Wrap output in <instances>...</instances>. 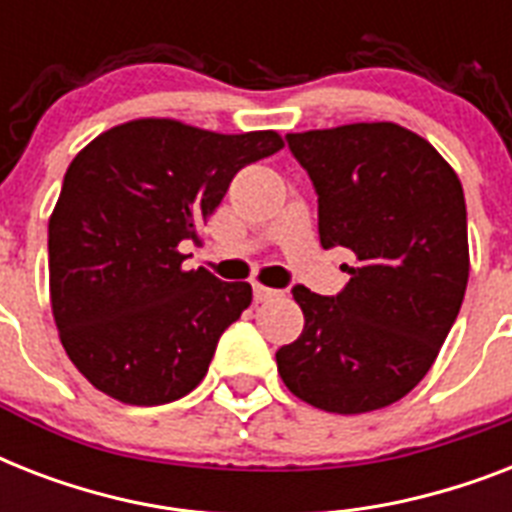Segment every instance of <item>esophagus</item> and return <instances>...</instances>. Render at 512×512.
<instances>
[{
	"mask_svg": "<svg viewBox=\"0 0 512 512\" xmlns=\"http://www.w3.org/2000/svg\"><path fill=\"white\" fill-rule=\"evenodd\" d=\"M252 295H255V303H268V300H273V297H279V289L255 284V287H252Z\"/></svg>",
	"mask_w": 512,
	"mask_h": 512,
	"instance_id": "34e87169",
	"label": "esophagus"
}]
</instances>
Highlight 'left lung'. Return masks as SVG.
Masks as SVG:
<instances>
[{"label": "left lung", "instance_id": "left-lung-1", "mask_svg": "<svg viewBox=\"0 0 512 512\" xmlns=\"http://www.w3.org/2000/svg\"><path fill=\"white\" fill-rule=\"evenodd\" d=\"M319 193L321 247L356 265L340 295L295 287L303 335L276 350L284 385L335 414L396 404L428 374L460 313L470 273L457 172L393 122L289 132Z\"/></svg>", "mask_w": 512, "mask_h": 512}]
</instances>
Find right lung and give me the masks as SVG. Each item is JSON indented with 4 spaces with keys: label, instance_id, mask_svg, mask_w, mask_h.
I'll return each instance as SVG.
<instances>
[{
    "label": "right lung",
    "instance_id": "1",
    "mask_svg": "<svg viewBox=\"0 0 512 512\" xmlns=\"http://www.w3.org/2000/svg\"><path fill=\"white\" fill-rule=\"evenodd\" d=\"M281 148L273 130L135 119L74 156L47 231L50 303L68 358L95 388L159 406L204 380L252 287L185 271L177 247L199 239L241 167Z\"/></svg>",
    "mask_w": 512,
    "mask_h": 512
}]
</instances>
